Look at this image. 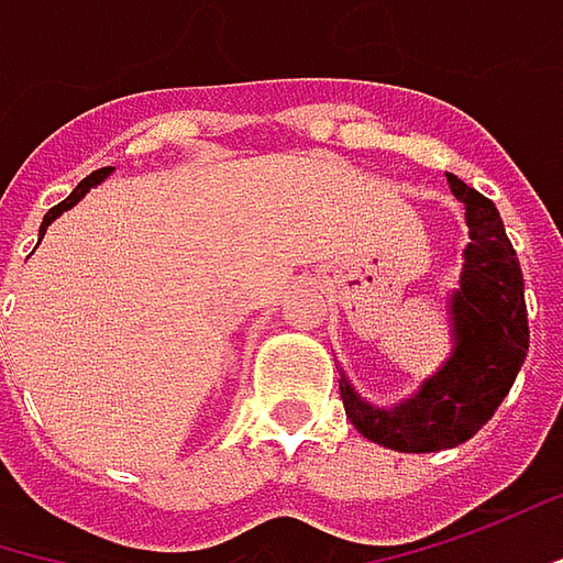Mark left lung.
Masks as SVG:
<instances>
[{
	"label": "left lung",
	"instance_id": "1",
	"mask_svg": "<svg viewBox=\"0 0 563 563\" xmlns=\"http://www.w3.org/2000/svg\"><path fill=\"white\" fill-rule=\"evenodd\" d=\"M465 203L472 245L465 249L462 289L452 299L455 353L440 376L395 411H379L341 379L350 423L373 443L398 452H440L472 440L507 398L529 350L522 271L497 207L475 187L449 175Z\"/></svg>",
	"mask_w": 563,
	"mask_h": 563
}]
</instances>
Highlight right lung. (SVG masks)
Segmentation results:
<instances>
[{"label": "right lung", "mask_w": 563, "mask_h": 563, "mask_svg": "<svg viewBox=\"0 0 563 563\" xmlns=\"http://www.w3.org/2000/svg\"><path fill=\"white\" fill-rule=\"evenodd\" d=\"M108 172H111V168H98V172H91V175H88L85 181H79V187H76V190H73V194H69V197H66L63 203H56V207H53L51 213L44 216V222H41V239H44V232H47V225H51L53 219H56V216L63 213V210H69V207H76V203L82 200L85 194H88V190H91L95 184L104 181V178H108Z\"/></svg>", "instance_id": "obj_1"}]
</instances>
